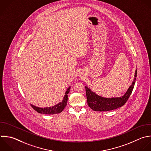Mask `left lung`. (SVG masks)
<instances>
[{"instance_id":"8db88e82","label":"left lung","mask_w":151,"mask_h":151,"mask_svg":"<svg viewBox=\"0 0 151 151\" xmlns=\"http://www.w3.org/2000/svg\"><path fill=\"white\" fill-rule=\"evenodd\" d=\"M137 76V70L135 71L134 78L132 85L129 87L126 93L121 97L104 98L99 96L91 91L87 87H85L87 100L88 106L94 111H105L116 109L123 106L129 99L133 91Z\"/></svg>"}]
</instances>
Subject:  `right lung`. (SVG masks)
<instances>
[{"mask_svg": "<svg viewBox=\"0 0 151 151\" xmlns=\"http://www.w3.org/2000/svg\"><path fill=\"white\" fill-rule=\"evenodd\" d=\"M70 87L67 89V90L65 92V94L64 97V99L62 101V102L56 104L54 106L52 107H45V108H40L37 107L32 104H31L32 107L37 112L41 113V114H55L57 113H61L65 107L67 101H68V94L70 92Z\"/></svg>", "mask_w": 151, "mask_h": 151, "instance_id": "right-lung-1", "label": "right lung"}]
</instances>
